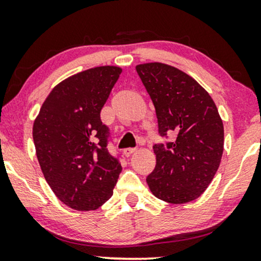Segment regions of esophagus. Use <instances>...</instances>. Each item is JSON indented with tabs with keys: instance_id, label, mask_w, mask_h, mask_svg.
Masks as SVG:
<instances>
[{
	"instance_id": "obj_1",
	"label": "esophagus",
	"mask_w": 261,
	"mask_h": 261,
	"mask_svg": "<svg viewBox=\"0 0 261 261\" xmlns=\"http://www.w3.org/2000/svg\"><path fill=\"white\" fill-rule=\"evenodd\" d=\"M136 151H137V148H125L124 149V154L126 155V157H128V155L134 154Z\"/></svg>"
}]
</instances>
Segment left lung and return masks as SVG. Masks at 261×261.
<instances>
[{"label":"left lung","instance_id":"1","mask_svg":"<svg viewBox=\"0 0 261 261\" xmlns=\"http://www.w3.org/2000/svg\"><path fill=\"white\" fill-rule=\"evenodd\" d=\"M148 92L162 136L154 145L155 167L147 176L149 190L163 201L180 205L207 189L223 153V122L211 95L188 73L162 62L136 66Z\"/></svg>","mask_w":261,"mask_h":261}]
</instances>
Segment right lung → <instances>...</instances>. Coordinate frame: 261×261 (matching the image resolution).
Wrapping results in <instances>:
<instances>
[{
    "mask_svg": "<svg viewBox=\"0 0 261 261\" xmlns=\"http://www.w3.org/2000/svg\"><path fill=\"white\" fill-rule=\"evenodd\" d=\"M99 66L60 82L44 100L33 125L35 152L45 180L66 206L98 210L113 195L121 172L108 152L100 110L121 73Z\"/></svg>",
    "mask_w": 261,
    "mask_h": 261,
    "instance_id": "add662e5",
    "label": "right lung"
}]
</instances>
